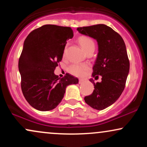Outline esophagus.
I'll return each instance as SVG.
<instances>
[{
  "label": "esophagus",
  "mask_w": 147,
  "mask_h": 147,
  "mask_svg": "<svg viewBox=\"0 0 147 147\" xmlns=\"http://www.w3.org/2000/svg\"><path fill=\"white\" fill-rule=\"evenodd\" d=\"M84 81H85V79H79V84L83 83Z\"/></svg>",
  "instance_id": "esophagus-1"
}]
</instances>
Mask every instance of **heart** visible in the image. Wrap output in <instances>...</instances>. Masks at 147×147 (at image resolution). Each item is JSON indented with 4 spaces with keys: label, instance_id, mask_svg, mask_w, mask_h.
<instances>
[{
    "label": "heart",
    "instance_id": "b5f03b06",
    "mask_svg": "<svg viewBox=\"0 0 147 147\" xmlns=\"http://www.w3.org/2000/svg\"><path fill=\"white\" fill-rule=\"evenodd\" d=\"M78 41L82 48L86 52L89 50L95 49V42L90 37L88 36H81L78 38ZM66 50L67 46L65 45L63 52V57L65 56ZM88 68L89 65L88 63H73L68 67V70L72 75H75L76 77H82L85 75Z\"/></svg>",
    "mask_w": 147,
    "mask_h": 147
}]
</instances>
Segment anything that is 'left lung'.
<instances>
[{
	"mask_svg": "<svg viewBox=\"0 0 147 147\" xmlns=\"http://www.w3.org/2000/svg\"><path fill=\"white\" fill-rule=\"evenodd\" d=\"M81 34L97 40L99 52L92 68V77H102V82L94 84L91 95L84 100L97 110L112 105L119 98L125 88L130 63L126 45L122 36L110 27L104 24L77 28Z\"/></svg>",
	"mask_w": 147,
	"mask_h": 147,
	"instance_id": "left-lung-1",
	"label": "left lung"
}]
</instances>
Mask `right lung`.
<instances>
[{
    "label": "right lung",
    "instance_id": "add662e5",
    "mask_svg": "<svg viewBox=\"0 0 147 147\" xmlns=\"http://www.w3.org/2000/svg\"><path fill=\"white\" fill-rule=\"evenodd\" d=\"M72 37L70 27L45 25L25 38L18 60L21 86L27 102L36 110L55 109L66 87L78 83L79 79L70 74L59 79L54 73L62 59L66 41Z\"/></svg>",
    "mask_w": 147,
    "mask_h": 147
}]
</instances>
